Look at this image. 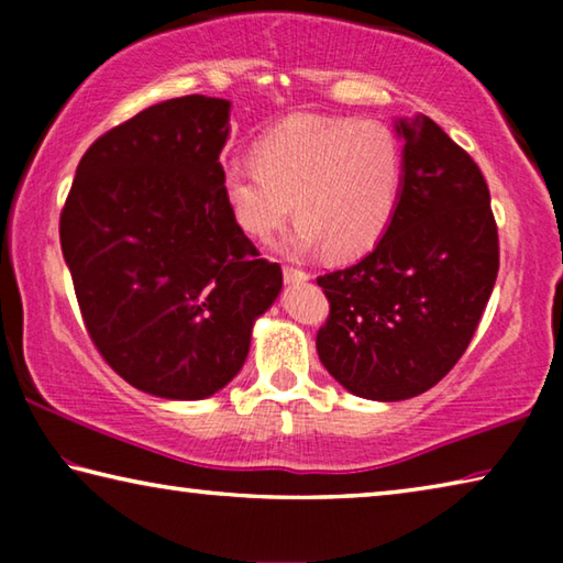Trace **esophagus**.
Returning <instances> with one entry per match:
<instances>
[{"label": "esophagus", "instance_id": "obj_1", "mask_svg": "<svg viewBox=\"0 0 563 563\" xmlns=\"http://www.w3.org/2000/svg\"><path fill=\"white\" fill-rule=\"evenodd\" d=\"M283 278H285V283H288V285H298V283L308 280V273L300 271V268H290V265H285Z\"/></svg>", "mask_w": 563, "mask_h": 563}]
</instances>
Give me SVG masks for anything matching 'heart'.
<instances>
[{
  "label": "heart",
  "instance_id": "heart-1",
  "mask_svg": "<svg viewBox=\"0 0 563 563\" xmlns=\"http://www.w3.org/2000/svg\"><path fill=\"white\" fill-rule=\"evenodd\" d=\"M253 164H228L223 203L233 223L268 241L292 213L290 251L347 261L383 241L402 190V144L383 121L290 117L251 148Z\"/></svg>",
  "mask_w": 563,
  "mask_h": 563
}]
</instances>
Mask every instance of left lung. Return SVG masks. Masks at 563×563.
Wrapping results in <instances>:
<instances>
[{
  "label": "left lung",
  "mask_w": 563,
  "mask_h": 563,
  "mask_svg": "<svg viewBox=\"0 0 563 563\" xmlns=\"http://www.w3.org/2000/svg\"><path fill=\"white\" fill-rule=\"evenodd\" d=\"M402 190L383 241L360 263L318 278L330 318L316 347L347 393L397 402L456 365L499 271V238L479 166L437 123L395 121Z\"/></svg>",
  "instance_id": "8db88e82"
}]
</instances>
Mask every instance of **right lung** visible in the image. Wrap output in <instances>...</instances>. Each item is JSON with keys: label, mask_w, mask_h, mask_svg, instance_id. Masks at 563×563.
<instances>
[{"label": "right lung", "mask_w": 563, "mask_h": 563, "mask_svg": "<svg viewBox=\"0 0 563 563\" xmlns=\"http://www.w3.org/2000/svg\"><path fill=\"white\" fill-rule=\"evenodd\" d=\"M231 101L180 97L103 133L76 166L59 235L84 322L141 393L206 399L241 373L283 288L221 194Z\"/></svg>", "instance_id": "obj_1"}]
</instances>
